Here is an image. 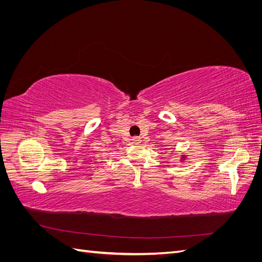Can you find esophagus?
Here are the masks:
<instances>
[{"label":"esophagus","mask_w":262,"mask_h":262,"mask_svg":"<svg viewBox=\"0 0 262 262\" xmlns=\"http://www.w3.org/2000/svg\"><path fill=\"white\" fill-rule=\"evenodd\" d=\"M132 141H133L134 144H140L141 142H142V140H141L140 137H134V138H132Z\"/></svg>","instance_id":"1"}]
</instances>
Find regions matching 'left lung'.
Listing matches in <instances>:
<instances>
[{
    "label": "left lung",
    "instance_id": "1",
    "mask_svg": "<svg viewBox=\"0 0 262 262\" xmlns=\"http://www.w3.org/2000/svg\"><path fill=\"white\" fill-rule=\"evenodd\" d=\"M186 160V155H181V160L180 161H185Z\"/></svg>",
    "mask_w": 262,
    "mask_h": 262
}]
</instances>
